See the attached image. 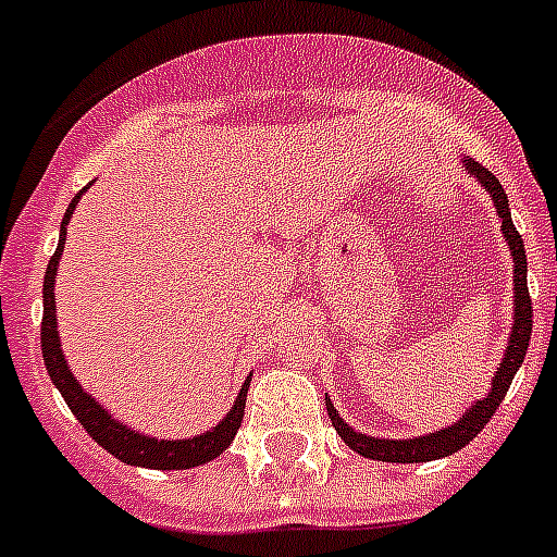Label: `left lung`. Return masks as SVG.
I'll return each instance as SVG.
<instances>
[{
  "label": "left lung",
  "mask_w": 557,
  "mask_h": 557,
  "mask_svg": "<svg viewBox=\"0 0 557 557\" xmlns=\"http://www.w3.org/2000/svg\"><path fill=\"white\" fill-rule=\"evenodd\" d=\"M466 170L480 181L485 189H488L491 200L496 206V214L502 220V234L510 245V256H513L516 275H513V332H510L508 348H505V357H502L499 368H496L494 379H491V391L485 398H476L474 405L466 410V416L457 421V424L446 426V430L430 432V435L421 437H407V441H393V437H371L362 435V432H354L351 426L339 418V412L334 410V405L326 398V410L329 418H332L334 430L337 435L351 446L357 455L371 457V460L382 462H430L441 460V457L451 455V451L462 449V446L474 441L485 424L491 421L496 410H499L502 398L508 393L510 382H513L516 371L524 362V354H528L530 346V332H533V301H530V289H528V256H524V243H521L519 231H516L513 220H510L508 209V195L502 189V184L496 181L494 172H488L476 161L466 159Z\"/></svg>",
  "instance_id": "obj_1"
}]
</instances>
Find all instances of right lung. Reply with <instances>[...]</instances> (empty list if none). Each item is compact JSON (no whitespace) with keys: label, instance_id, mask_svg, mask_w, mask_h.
Masks as SVG:
<instances>
[{"label":"right lung","instance_id":"obj_1","mask_svg":"<svg viewBox=\"0 0 557 557\" xmlns=\"http://www.w3.org/2000/svg\"><path fill=\"white\" fill-rule=\"evenodd\" d=\"M83 191H77L75 200L69 203L66 214H63L61 239H58V248L55 253H52V259H49L47 275H44L41 354H44V366H47L49 371V379L55 382L63 401L69 405V410L75 412V418L83 424V430L95 437L102 449L111 451L116 460L127 462V466H145V469H161V471H172V469L178 471V469H195V466H203V462L214 460V457L223 455V451L228 449L236 430H239V424H243L250 376L245 379L243 391H239V396H236L228 416H225L214 430L189 437V441H159V437L141 435V432L136 430H127V426L120 424V421H113V418L108 416V410H102L100 401H95V398L83 391L81 382L75 379V373L69 371L66 357H63L61 351V337H58L55 275H58V262H61L63 245H66V225L69 220H72V211H75Z\"/></svg>","mask_w":557,"mask_h":557}]
</instances>
